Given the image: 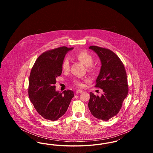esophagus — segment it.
<instances>
[{"mask_svg":"<svg viewBox=\"0 0 153 153\" xmlns=\"http://www.w3.org/2000/svg\"><path fill=\"white\" fill-rule=\"evenodd\" d=\"M82 90H80V89H78L76 91V94H80V93H82Z\"/></svg>","mask_w":153,"mask_h":153,"instance_id":"34e87169","label":"esophagus"}]
</instances>
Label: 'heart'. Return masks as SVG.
Listing matches in <instances>:
<instances>
[{"instance_id": "obj_1", "label": "heart", "mask_w": 153, "mask_h": 153, "mask_svg": "<svg viewBox=\"0 0 153 153\" xmlns=\"http://www.w3.org/2000/svg\"><path fill=\"white\" fill-rule=\"evenodd\" d=\"M74 57L79 60L81 63L87 66L88 72L90 73L95 72L96 68L93 65L94 58L92 56L85 51H80L74 54ZM62 69L64 72L69 71L70 69V62L68 58H65L62 63ZM73 84L77 87H82L83 86V83L81 80L78 79H74L72 81Z\"/></svg>"}]
</instances>
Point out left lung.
<instances>
[{
    "label": "left lung",
    "instance_id": "left-lung-1",
    "mask_svg": "<svg viewBox=\"0 0 153 153\" xmlns=\"http://www.w3.org/2000/svg\"><path fill=\"white\" fill-rule=\"evenodd\" d=\"M89 49L96 53L102 63L95 87L102 90V96L90 92L88 108L94 117L104 121L117 115L128 92L127 73L123 62L111 50L96 46Z\"/></svg>",
    "mask_w": 153,
    "mask_h": 153
}]
</instances>
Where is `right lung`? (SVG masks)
Returning a JSON list of instances; mask_svg holds the SVG:
<instances>
[{
    "label": "right lung",
    "mask_w": 153,
    "mask_h": 153,
    "mask_svg": "<svg viewBox=\"0 0 153 153\" xmlns=\"http://www.w3.org/2000/svg\"><path fill=\"white\" fill-rule=\"evenodd\" d=\"M62 46L45 51L36 59L29 77L30 102L44 119L54 121L64 115L74 96L71 90L56 91V77L62 73V63L66 53L73 49Z\"/></svg>",
    "instance_id": "obj_1"
}]
</instances>
